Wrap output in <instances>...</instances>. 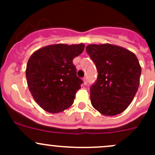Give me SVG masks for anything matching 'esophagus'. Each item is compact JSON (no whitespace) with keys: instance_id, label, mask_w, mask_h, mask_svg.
Here are the masks:
<instances>
[{"instance_id":"obj_1","label":"esophagus","mask_w":155,"mask_h":155,"mask_svg":"<svg viewBox=\"0 0 155 155\" xmlns=\"http://www.w3.org/2000/svg\"><path fill=\"white\" fill-rule=\"evenodd\" d=\"M83 83H84V85H87V78L86 77H84L83 78Z\"/></svg>"}]
</instances>
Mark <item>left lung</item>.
<instances>
[{
    "label": "left lung",
    "instance_id": "8db88e82",
    "mask_svg": "<svg viewBox=\"0 0 155 155\" xmlns=\"http://www.w3.org/2000/svg\"><path fill=\"white\" fill-rule=\"evenodd\" d=\"M86 51L98 72L97 79L91 87L92 106L104 115L121 113L140 86L142 70L138 58L128 49L109 43L87 45Z\"/></svg>",
    "mask_w": 155,
    "mask_h": 155
}]
</instances>
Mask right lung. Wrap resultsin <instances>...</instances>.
I'll use <instances>...</instances> for the list:
<instances>
[{"mask_svg":"<svg viewBox=\"0 0 155 155\" xmlns=\"http://www.w3.org/2000/svg\"><path fill=\"white\" fill-rule=\"evenodd\" d=\"M85 45L63 43L39 48L30 57L26 68L28 86L34 101L50 113H58L73 104L82 80L76 76L73 60Z\"/></svg>","mask_w":155,"mask_h":155,"instance_id":"obj_1","label":"right lung"}]
</instances>
